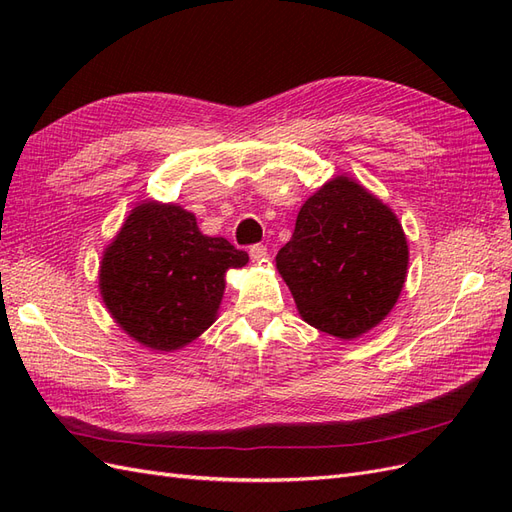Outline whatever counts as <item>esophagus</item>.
Wrapping results in <instances>:
<instances>
[{
    "label": "esophagus",
    "mask_w": 512,
    "mask_h": 512,
    "mask_svg": "<svg viewBox=\"0 0 512 512\" xmlns=\"http://www.w3.org/2000/svg\"><path fill=\"white\" fill-rule=\"evenodd\" d=\"M267 256H269L267 245L256 243V245H252V247H250V258H252L254 262H262V260H267Z\"/></svg>",
    "instance_id": "1"
}]
</instances>
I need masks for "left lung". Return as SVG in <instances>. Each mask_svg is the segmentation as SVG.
<instances>
[{
	"label": "left lung",
	"mask_w": 512,
	"mask_h": 512,
	"mask_svg": "<svg viewBox=\"0 0 512 512\" xmlns=\"http://www.w3.org/2000/svg\"><path fill=\"white\" fill-rule=\"evenodd\" d=\"M277 269L312 327L352 339L391 312L406 282L408 243L395 213L337 177L305 200Z\"/></svg>",
	"instance_id": "8db88e82"
}]
</instances>
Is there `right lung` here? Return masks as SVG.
<instances>
[{"instance_id": "right-lung-1", "label": "right lung", "mask_w": 512, "mask_h": 512, "mask_svg": "<svg viewBox=\"0 0 512 512\" xmlns=\"http://www.w3.org/2000/svg\"><path fill=\"white\" fill-rule=\"evenodd\" d=\"M243 265L247 254L222 237H205L192 213L147 203L128 215L106 247L100 290L123 331L168 352L211 327L226 269Z\"/></svg>"}]
</instances>
